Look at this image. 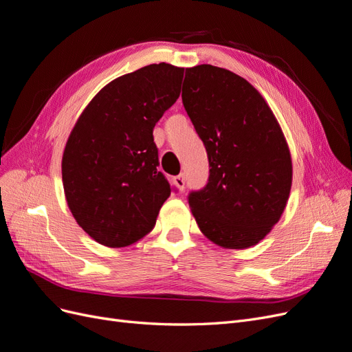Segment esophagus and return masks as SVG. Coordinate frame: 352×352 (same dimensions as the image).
Returning a JSON list of instances; mask_svg holds the SVG:
<instances>
[{
    "label": "esophagus",
    "mask_w": 352,
    "mask_h": 352,
    "mask_svg": "<svg viewBox=\"0 0 352 352\" xmlns=\"http://www.w3.org/2000/svg\"><path fill=\"white\" fill-rule=\"evenodd\" d=\"M173 182H175L176 188L180 190V192H184V189H185V176H184V175L176 176V177L173 179Z\"/></svg>",
    "instance_id": "1"
}]
</instances>
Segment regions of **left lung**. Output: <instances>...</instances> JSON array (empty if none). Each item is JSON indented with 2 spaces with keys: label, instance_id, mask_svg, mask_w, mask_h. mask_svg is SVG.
I'll use <instances>...</instances> for the list:
<instances>
[{
  "label": "left lung",
  "instance_id": "8db88e82",
  "mask_svg": "<svg viewBox=\"0 0 352 352\" xmlns=\"http://www.w3.org/2000/svg\"><path fill=\"white\" fill-rule=\"evenodd\" d=\"M182 102L210 166L207 185L188 195L198 226L220 247H252L279 221L291 192L280 126L251 83L211 65L186 69Z\"/></svg>",
  "mask_w": 352,
  "mask_h": 352
}]
</instances>
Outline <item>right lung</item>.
<instances>
[{
	"mask_svg": "<svg viewBox=\"0 0 352 352\" xmlns=\"http://www.w3.org/2000/svg\"><path fill=\"white\" fill-rule=\"evenodd\" d=\"M184 69L150 65L95 95L69 136L63 186L78 225L97 242L122 248L155 226L173 188L158 172L153 131L180 95Z\"/></svg>",
	"mask_w": 352,
	"mask_h": 352,
	"instance_id": "right-lung-1",
	"label": "right lung"
}]
</instances>
